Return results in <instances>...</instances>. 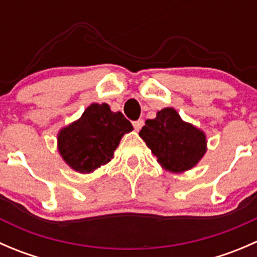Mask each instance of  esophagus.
<instances>
[{
    "instance_id": "esophagus-1",
    "label": "esophagus",
    "mask_w": 257,
    "mask_h": 257,
    "mask_svg": "<svg viewBox=\"0 0 257 257\" xmlns=\"http://www.w3.org/2000/svg\"><path fill=\"white\" fill-rule=\"evenodd\" d=\"M143 125H144L143 119H138V120L133 121V126H134V129H136V131H141L142 126H143Z\"/></svg>"
}]
</instances>
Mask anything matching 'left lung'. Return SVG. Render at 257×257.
I'll return each mask as SVG.
<instances>
[{
    "mask_svg": "<svg viewBox=\"0 0 257 257\" xmlns=\"http://www.w3.org/2000/svg\"><path fill=\"white\" fill-rule=\"evenodd\" d=\"M163 168L174 173L191 169L206 150L205 134L181 120L173 108H164L148 119L139 132Z\"/></svg>",
    "mask_w": 257,
    "mask_h": 257,
    "instance_id": "left-lung-1",
    "label": "left lung"
}]
</instances>
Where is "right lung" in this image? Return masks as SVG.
I'll return each mask as SVG.
<instances>
[{"label": "right lung", "instance_id": "1", "mask_svg": "<svg viewBox=\"0 0 257 257\" xmlns=\"http://www.w3.org/2000/svg\"><path fill=\"white\" fill-rule=\"evenodd\" d=\"M133 129L120 112L93 103L83 115L58 134V150L67 164L79 173H92L113 158L121 137Z\"/></svg>", "mask_w": 257, "mask_h": 257}]
</instances>
